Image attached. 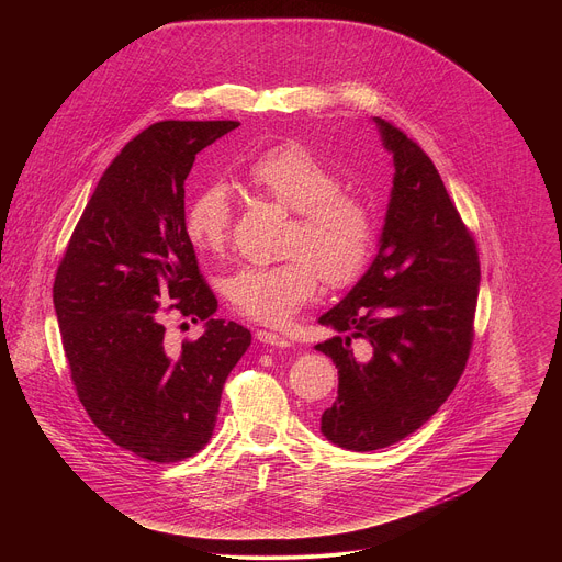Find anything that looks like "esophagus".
Listing matches in <instances>:
<instances>
[{"mask_svg": "<svg viewBox=\"0 0 562 562\" xmlns=\"http://www.w3.org/2000/svg\"><path fill=\"white\" fill-rule=\"evenodd\" d=\"M256 338L260 340V342H265V345H271V347H291V340L289 338H284V336H280V334H273V331H258L256 334Z\"/></svg>", "mask_w": 562, "mask_h": 562, "instance_id": "obj_1", "label": "esophagus"}]
</instances>
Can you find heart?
Returning <instances> with one entry per match:
<instances>
[{
  "mask_svg": "<svg viewBox=\"0 0 562 562\" xmlns=\"http://www.w3.org/2000/svg\"><path fill=\"white\" fill-rule=\"evenodd\" d=\"M251 191L293 211L289 260L271 267H245L224 280L235 313L260 325L282 327L313 300L319 276L331 286L353 282L367 267L375 222L369 204L342 189L340 173L300 142L267 148L245 169ZM233 209L222 184L204 187L187 209V235L206 256L224 254Z\"/></svg>",
  "mask_w": 562,
  "mask_h": 562,
  "instance_id": "1",
  "label": "heart"
}]
</instances>
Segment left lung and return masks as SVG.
Wrapping results in <instances>:
<instances>
[{
    "mask_svg": "<svg viewBox=\"0 0 562 562\" xmlns=\"http://www.w3.org/2000/svg\"><path fill=\"white\" fill-rule=\"evenodd\" d=\"M373 122L395 167L380 249L347 297L319 317L349 336L315 345L338 369V397L319 429L351 451L403 440L440 409L473 345L480 286L473 235L429 155L391 122ZM353 337L370 345L364 363L352 356Z\"/></svg>",
    "mask_w": 562,
    "mask_h": 562,
    "instance_id": "8db88e82",
    "label": "left lung"
}]
</instances>
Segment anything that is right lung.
I'll use <instances>...</instances> for the list:
<instances>
[{
    "mask_svg": "<svg viewBox=\"0 0 562 562\" xmlns=\"http://www.w3.org/2000/svg\"><path fill=\"white\" fill-rule=\"evenodd\" d=\"M239 122L165 120L113 159L57 267L53 304L79 403L117 447L150 462L195 456L213 436L224 382L251 331L215 319L184 222L195 155ZM207 319L173 350L164 315Z\"/></svg>",
    "mask_w": 562,
    "mask_h": 562,
    "instance_id": "obj_1",
    "label": "right lung"
}]
</instances>
